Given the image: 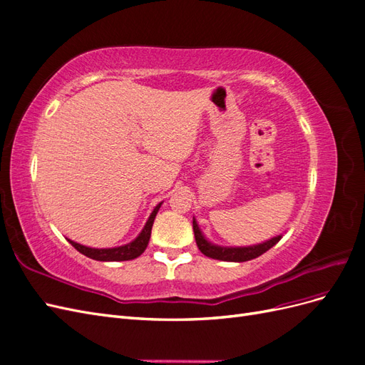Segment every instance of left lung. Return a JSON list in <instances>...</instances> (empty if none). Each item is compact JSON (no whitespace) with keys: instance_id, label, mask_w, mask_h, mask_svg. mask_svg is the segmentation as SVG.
Returning a JSON list of instances; mask_svg holds the SVG:
<instances>
[{"instance_id":"obj_1","label":"left lung","mask_w":365,"mask_h":365,"mask_svg":"<svg viewBox=\"0 0 365 365\" xmlns=\"http://www.w3.org/2000/svg\"><path fill=\"white\" fill-rule=\"evenodd\" d=\"M193 231H195V240L197 248L201 250L202 254L207 257L217 259V260H225V262H247L251 259H256L262 256L263 252H267L269 248H272L277 242L282 239V236H275L267 242H262L257 245L251 247H220L215 245L212 242H208L202 231L197 227V222L193 219Z\"/></svg>"}]
</instances>
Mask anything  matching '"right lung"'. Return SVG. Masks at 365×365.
Instances as JSON below:
<instances>
[{"label":"right lung","mask_w":365,"mask_h":365,"mask_svg":"<svg viewBox=\"0 0 365 365\" xmlns=\"http://www.w3.org/2000/svg\"><path fill=\"white\" fill-rule=\"evenodd\" d=\"M163 202H160L155 208H153V212L150 213L148 222L145 225V228L141 230V233L126 245H121V247H115V248H90V247H85L77 244L74 240H70V244L79 251L82 252L83 256L94 259V260H101V262H121V260H132V259H137L138 256H141L143 252H145L148 244H149V239H150V231H152V225H153V220H155V216L158 213V210L161 207Z\"/></svg>","instance_id":"add662e5"}]
</instances>
